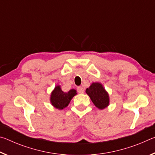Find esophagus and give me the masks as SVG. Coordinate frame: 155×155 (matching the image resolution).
I'll use <instances>...</instances> for the list:
<instances>
[{
  "instance_id": "1",
  "label": "esophagus",
  "mask_w": 155,
  "mask_h": 155,
  "mask_svg": "<svg viewBox=\"0 0 155 155\" xmlns=\"http://www.w3.org/2000/svg\"><path fill=\"white\" fill-rule=\"evenodd\" d=\"M77 91L79 94H83L84 93V89L82 87H77Z\"/></svg>"
}]
</instances>
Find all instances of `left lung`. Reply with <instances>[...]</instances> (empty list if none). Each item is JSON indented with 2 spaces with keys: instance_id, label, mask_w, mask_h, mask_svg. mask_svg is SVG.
Instances as JSON below:
<instances>
[{
  "instance_id": "left-lung-1",
  "label": "left lung",
  "mask_w": 155,
  "mask_h": 155,
  "mask_svg": "<svg viewBox=\"0 0 155 155\" xmlns=\"http://www.w3.org/2000/svg\"><path fill=\"white\" fill-rule=\"evenodd\" d=\"M85 92L98 109L103 110L109 105V93L102 83L99 82L92 83L90 87L86 89Z\"/></svg>"
}]
</instances>
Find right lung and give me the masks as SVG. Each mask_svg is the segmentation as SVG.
Masks as SVG:
<instances>
[{"mask_svg":"<svg viewBox=\"0 0 155 155\" xmlns=\"http://www.w3.org/2000/svg\"><path fill=\"white\" fill-rule=\"evenodd\" d=\"M77 94V90L72 89L68 92H64L61 90V85H57L51 91L50 96V102L54 108L62 110L68 106L73 97Z\"/></svg>","mask_w":155,"mask_h":155,"instance_id":"obj_1","label":"right lung"}]
</instances>
